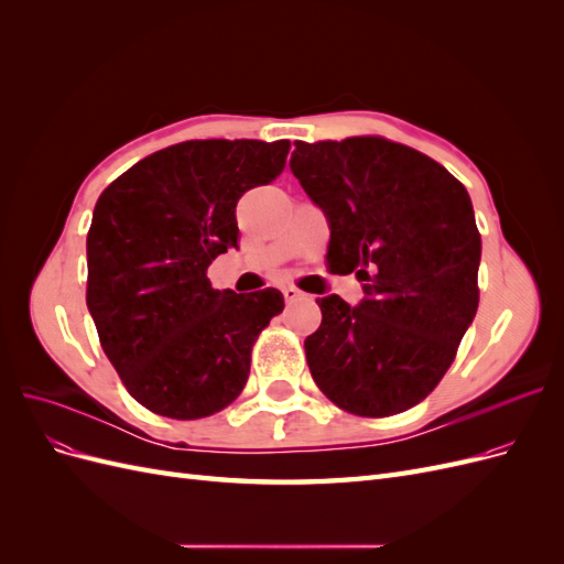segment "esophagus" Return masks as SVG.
Instances as JSON below:
<instances>
[{
	"label": "esophagus",
	"mask_w": 564,
	"mask_h": 564,
	"mask_svg": "<svg viewBox=\"0 0 564 564\" xmlns=\"http://www.w3.org/2000/svg\"><path fill=\"white\" fill-rule=\"evenodd\" d=\"M282 296H284L286 303H294V301H299L303 294L299 292L296 286H282Z\"/></svg>",
	"instance_id": "1"
}]
</instances>
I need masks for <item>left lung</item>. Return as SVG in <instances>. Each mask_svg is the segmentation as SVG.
Instances as JSON below:
<instances>
[{"instance_id": "left-lung-1", "label": "left lung", "mask_w": 564, "mask_h": 564, "mask_svg": "<svg viewBox=\"0 0 564 564\" xmlns=\"http://www.w3.org/2000/svg\"><path fill=\"white\" fill-rule=\"evenodd\" d=\"M294 145L292 174L329 224L327 261L365 292L317 299L311 373L346 412L400 414L445 377L477 313L473 202L445 166L377 135Z\"/></svg>"}]
</instances>
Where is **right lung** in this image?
<instances>
[{"label": "right lung", "instance_id": "1", "mask_svg": "<svg viewBox=\"0 0 564 564\" xmlns=\"http://www.w3.org/2000/svg\"><path fill=\"white\" fill-rule=\"evenodd\" d=\"M289 141H185L133 164L98 197L87 305L131 398L160 416H212L240 395L278 289L218 292L207 268L237 247L235 207L284 169Z\"/></svg>", "mask_w": 564, "mask_h": 564}]
</instances>
